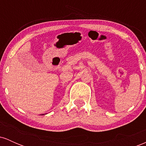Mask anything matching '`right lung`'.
Here are the masks:
<instances>
[{
	"mask_svg": "<svg viewBox=\"0 0 146 146\" xmlns=\"http://www.w3.org/2000/svg\"><path fill=\"white\" fill-rule=\"evenodd\" d=\"M44 115V114H42V115Z\"/></svg>",
	"mask_w": 146,
	"mask_h": 146,
	"instance_id": "1",
	"label": "right lung"
}]
</instances>
